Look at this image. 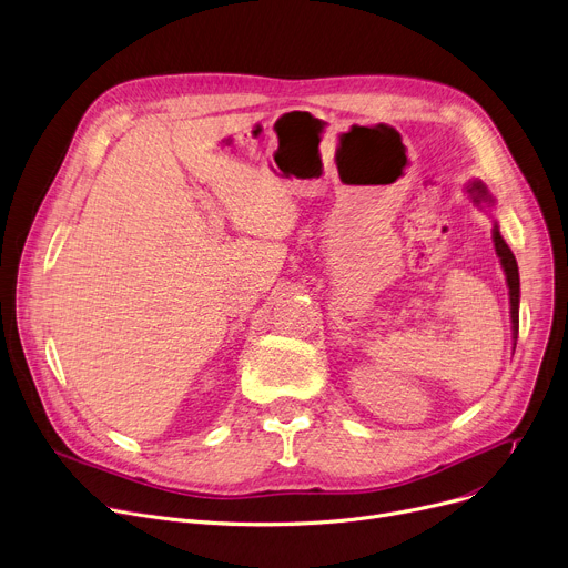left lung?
Here are the masks:
<instances>
[{
    "label": "left lung",
    "instance_id": "obj_1",
    "mask_svg": "<svg viewBox=\"0 0 568 568\" xmlns=\"http://www.w3.org/2000/svg\"><path fill=\"white\" fill-rule=\"evenodd\" d=\"M468 194L473 196L475 204H493V196L486 190V185L481 181H470L468 183ZM493 243H495V252L499 256V263H503L505 275H507V286H509V303H511V327H514V348H516V339H518V303H520V277H518V263L514 252L509 250V245L505 243V239L499 236V229L495 224L493 229Z\"/></svg>",
    "mask_w": 568,
    "mask_h": 568
}]
</instances>
